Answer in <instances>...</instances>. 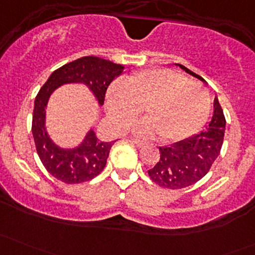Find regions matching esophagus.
Returning a JSON list of instances; mask_svg holds the SVG:
<instances>
[{"instance_id": "obj_1", "label": "esophagus", "mask_w": 255, "mask_h": 255, "mask_svg": "<svg viewBox=\"0 0 255 255\" xmlns=\"http://www.w3.org/2000/svg\"><path fill=\"white\" fill-rule=\"evenodd\" d=\"M133 143H134L137 146H143L144 145V142H142V140H139V139H133Z\"/></svg>"}]
</instances>
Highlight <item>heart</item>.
I'll use <instances>...</instances> for the list:
<instances>
[{
  "instance_id": "obj_1",
  "label": "heart",
  "mask_w": 255,
  "mask_h": 255,
  "mask_svg": "<svg viewBox=\"0 0 255 255\" xmlns=\"http://www.w3.org/2000/svg\"><path fill=\"white\" fill-rule=\"evenodd\" d=\"M111 122L118 129L129 127L145 110L148 117L135 123L143 137L159 135L163 142H180L194 135L206 122L210 94L201 84L169 69H148L125 82H115L106 95Z\"/></svg>"
}]
</instances>
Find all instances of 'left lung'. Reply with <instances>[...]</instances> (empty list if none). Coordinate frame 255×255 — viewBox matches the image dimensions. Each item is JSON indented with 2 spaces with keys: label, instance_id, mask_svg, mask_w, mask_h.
<instances>
[{
  "label": "left lung",
  "instance_id": "1",
  "mask_svg": "<svg viewBox=\"0 0 255 255\" xmlns=\"http://www.w3.org/2000/svg\"><path fill=\"white\" fill-rule=\"evenodd\" d=\"M176 65L205 82L201 76L181 64ZM225 129L226 118L223 110L217 97H215L213 116L202 132L170 146H159L160 158L154 168L148 170L150 179L159 186L171 190L194 185L206 175L213 161L220 155Z\"/></svg>",
  "mask_w": 255,
  "mask_h": 255
}]
</instances>
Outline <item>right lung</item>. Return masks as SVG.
Instances as JSON below:
<instances>
[{
    "instance_id": "right-lung-1",
    "label": "right lung",
    "mask_w": 255,
    "mask_h": 255,
    "mask_svg": "<svg viewBox=\"0 0 255 255\" xmlns=\"http://www.w3.org/2000/svg\"><path fill=\"white\" fill-rule=\"evenodd\" d=\"M123 70L125 66L106 59L84 56L53 71L39 90L33 110L32 133L40 161L50 175L65 184H80L94 179L104 170L111 146L116 142H104L94 129H90L78 146L56 145L45 127V109L50 95L61 85L84 84L102 106L107 89Z\"/></svg>"
}]
</instances>
